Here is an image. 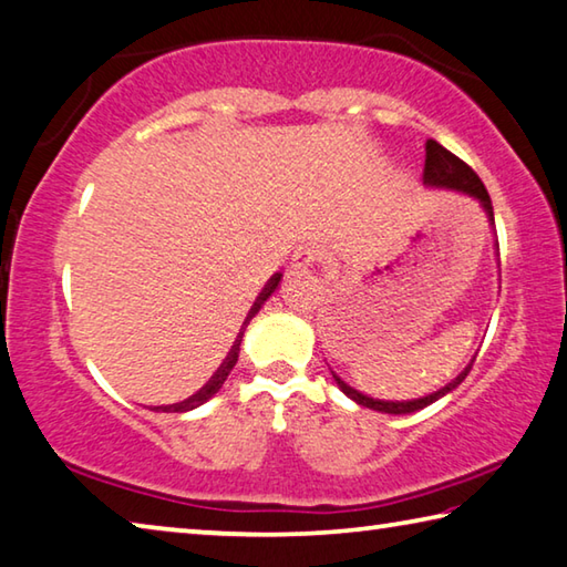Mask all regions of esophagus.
I'll return each mask as SVG.
<instances>
[{
    "label": "esophagus",
    "mask_w": 567,
    "mask_h": 567,
    "mask_svg": "<svg viewBox=\"0 0 567 567\" xmlns=\"http://www.w3.org/2000/svg\"><path fill=\"white\" fill-rule=\"evenodd\" d=\"M321 261V251L316 246H303L296 251V258H293V266L296 268H309L313 264Z\"/></svg>",
    "instance_id": "34e87169"
}]
</instances>
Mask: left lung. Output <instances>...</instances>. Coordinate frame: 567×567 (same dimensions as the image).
Listing matches in <instances>:
<instances>
[{
	"label": "left lung",
	"instance_id": "left-lung-1",
	"mask_svg": "<svg viewBox=\"0 0 567 567\" xmlns=\"http://www.w3.org/2000/svg\"><path fill=\"white\" fill-rule=\"evenodd\" d=\"M423 184L425 186H435V188H453V192H461V194H468L473 198H478L481 206L485 208V214H488V221L495 224L488 188L483 186L478 174H475L473 168L463 162V158L451 154L449 148H443L439 142H433V138H429V142H425ZM471 365L473 363L465 365V369L458 375H455V379L449 385H443L441 391H435L431 395H423V399H415V401H379V399H371V395H363V393H359L355 389H351V385L346 383V381H341L333 371L331 373H333L336 383H339V389L346 395H349V399H353L355 403H359V405H365V409H373V411H379V413L403 415V413L421 411V409H425V405H431V403H435L439 399H443L445 393H451L453 389H458V385L465 381V375H468Z\"/></svg>",
	"mask_w": 567,
	"mask_h": 567
}]
</instances>
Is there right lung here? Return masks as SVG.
I'll return each mask as SVG.
<instances>
[{
    "mask_svg": "<svg viewBox=\"0 0 567 567\" xmlns=\"http://www.w3.org/2000/svg\"><path fill=\"white\" fill-rule=\"evenodd\" d=\"M281 276H284V274H274V276L268 278V281H266L264 291L256 296V301H254V306H251V311H248V316H246V321H244V326H241V331H238V336H236V341H234V346H231V351H228V355L224 359V363L218 365V371L212 375V381H208L202 391H196L194 395H188L186 401H182V403H172V405H158L156 411H164V413H186V411H194V409H198V405L206 403L208 399H212L214 393H218V389H221L224 381L228 379V373H231V369H234L236 361H238V346H241V336H244L246 323L254 319V316L258 313V309H261V306H264V301L268 299V296H271V293L276 291V286H278V281H281Z\"/></svg>",
    "mask_w": 567,
    "mask_h": 567,
    "instance_id": "right-lung-1",
    "label": "right lung"
}]
</instances>
